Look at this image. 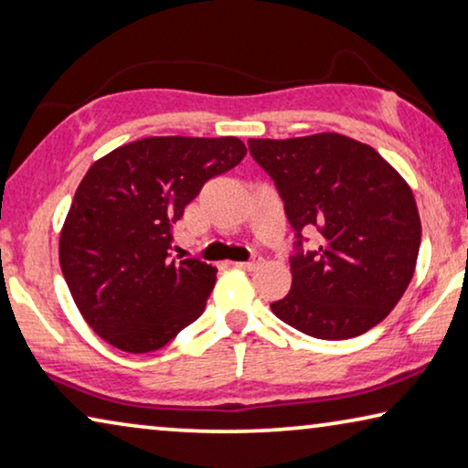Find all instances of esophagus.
Returning a JSON list of instances; mask_svg holds the SVG:
<instances>
[{
	"label": "esophagus",
	"mask_w": 468,
	"mask_h": 468,
	"mask_svg": "<svg viewBox=\"0 0 468 468\" xmlns=\"http://www.w3.org/2000/svg\"><path fill=\"white\" fill-rule=\"evenodd\" d=\"M262 264H264L262 258L256 256V258H251L250 262H239L237 266H239V269H243V271H256V269H261Z\"/></svg>",
	"instance_id": "obj_1"
}]
</instances>
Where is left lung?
Returning a JSON list of instances; mask_svg holds the SVG:
<instances>
[{
  "label": "left lung",
  "mask_w": 468,
  "mask_h": 468,
  "mask_svg": "<svg viewBox=\"0 0 468 468\" xmlns=\"http://www.w3.org/2000/svg\"><path fill=\"white\" fill-rule=\"evenodd\" d=\"M295 231L292 289L274 316L316 339H350L379 324L412 281L420 218L412 189L373 147L339 133L250 139ZM316 230L314 250L303 232Z\"/></svg>",
  "instance_id": "1"
}]
</instances>
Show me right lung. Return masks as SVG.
I'll return each mask as SVG.
<instances>
[{"instance_id": "1", "label": "right lung", "mask_w": 468, "mask_h": 468, "mask_svg": "<svg viewBox=\"0 0 468 468\" xmlns=\"http://www.w3.org/2000/svg\"><path fill=\"white\" fill-rule=\"evenodd\" d=\"M246 154L237 137H145L87 170L60 233V266L80 314L110 346L160 350L202 316L217 269L170 261V229L206 181Z\"/></svg>"}]
</instances>
